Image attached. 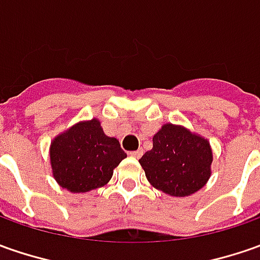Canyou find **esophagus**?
Wrapping results in <instances>:
<instances>
[{
    "instance_id": "obj_1",
    "label": "esophagus",
    "mask_w": 260,
    "mask_h": 260,
    "mask_svg": "<svg viewBox=\"0 0 260 260\" xmlns=\"http://www.w3.org/2000/svg\"><path fill=\"white\" fill-rule=\"evenodd\" d=\"M129 155L134 158H139L141 155H142V149H138V151H131Z\"/></svg>"
}]
</instances>
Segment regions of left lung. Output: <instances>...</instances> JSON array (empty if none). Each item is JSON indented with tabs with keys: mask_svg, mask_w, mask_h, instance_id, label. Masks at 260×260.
Segmentation results:
<instances>
[{
	"mask_svg": "<svg viewBox=\"0 0 260 260\" xmlns=\"http://www.w3.org/2000/svg\"><path fill=\"white\" fill-rule=\"evenodd\" d=\"M210 142L187 128L166 123L152 138V149L139 164L159 191L185 197L203 188L211 175Z\"/></svg>",
	"mask_w": 260,
	"mask_h": 260,
	"instance_id": "left-lung-1",
	"label": "left lung"
}]
</instances>
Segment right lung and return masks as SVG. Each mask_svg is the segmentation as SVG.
I'll list each match as a JSON object with an SVG mask.
<instances>
[{
	"label": "right lung",
	"instance_id": "obj_1",
	"mask_svg": "<svg viewBox=\"0 0 260 260\" xmlns=\"http://www.w3.org/2000/svg\"><path fill=\"white\" fill-rule=\"evenodd\" d=\"M123 158L126 154L119 141L106 137L98 119L77 122L50 145L53 177L70 192L103 187Z\"/></svg>",
	"mask_w": 260,
	"mask_h": 260
}]
</instances>
